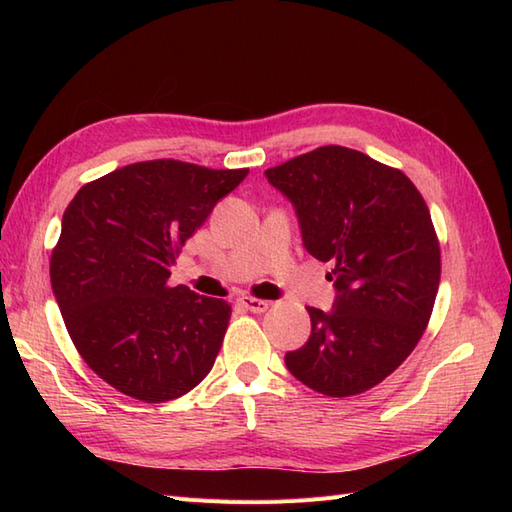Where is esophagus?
<instances>
[{
	"mask_svg": "<svg viewBox=\"0 0 512 512\" xmlns=\"http://www.w3.org/2000/svg\"><path fill=\"white\" fill-rule=\"evenodd\" d=\"M239 303H242L246 310L255 312V314H262V312H266L270 308V301L255 299V297H242V299H239Z\"/></svg>",
	"mask_w": 512,
	"mask_h": 512,
	"instance_id": "esophagus-1",
	"label": "esophagus"
}]
</instances>
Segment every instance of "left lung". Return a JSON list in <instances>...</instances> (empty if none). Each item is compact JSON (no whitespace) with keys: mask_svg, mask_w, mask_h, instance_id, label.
Wrapping results in <instances>:
<instances>
[{"mask_svg":"<svg viewBox=\"0 0 512 512\" xmlns=\"http://www.w3.org/2000/svg\"><path fill=\"white\" fill-rule=\"evenodd\" d=\"M264 173L295 206L308 253L334 266L332 310L308 308L310 339L286 354L288 372L325 396L363 394L429 323L440 244L427 204L405 173L339 145Z\"/></svg>","mask_w":512,"mask_h":512,"instance_id":"obj_1","label":"left lung"}]
</instances>
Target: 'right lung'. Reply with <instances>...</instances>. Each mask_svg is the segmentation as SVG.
I'll list each match as a JSON object with an SVG mask.
<instances>
[{"label":"right lung","instance_id":"1","mask_svg":"<svg viewBox=\"0 0 512 512\" xmlns=\"http://www.w3.org/2000/svg\"><path fill=\"white\" fill-rule=\"evenodd\" d=\"M246 176L136 162L88 182L65 209L50 259L54 299L83 361L121 394L167 402L211 372L231 306L167 279L184 242Z\"/></svg>","mask_w":512,"mask_h":512}]
</instances>
